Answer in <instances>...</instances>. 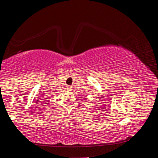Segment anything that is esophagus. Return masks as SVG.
<instances>
[{
  "instance_id": "obj_1",
  "label": "esophagus",
  "mask_w": 158,
  "mask_h": 158,
  "mask_svg": "<svg viewBox=\"0 0 158 158\" xmlns=\"http://www.w3.org/2000/svg\"><path fill=\"white\" fill-rule=\"evenodd\" d=\"M70 87H71V86H69V88H70Z\"/></svg>"
}]
</instances>
